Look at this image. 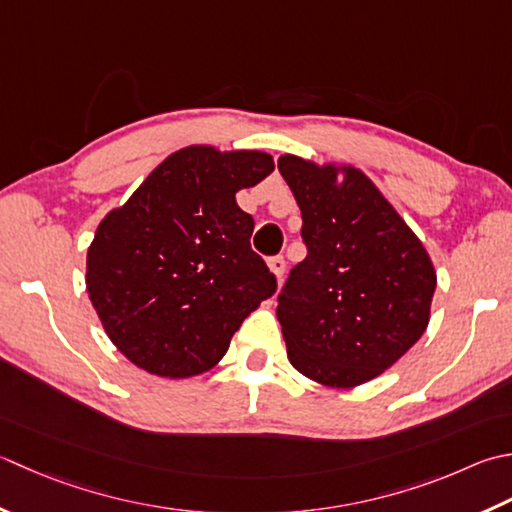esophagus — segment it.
Instances as JSON below:
<instances>
[{"label":"esophagus","instance_id":"esophagus-1","mask_svg":"<svg viewBox=\"0 0 512 512\" xmlns=\"http://www.w3.org/2000/svg\"><path fill=\"white\" fill-rule=\"evenodd\" d=\"M268 266H270V270H273V273H275L277 282H282V277H284V270H286V259H284V257H270Z\"/></svg>","mask_w":512,"mask_h":512}]
</instances>
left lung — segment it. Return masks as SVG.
Listing matches in <instances>:
<instances>
[{"label": "left lung", "instance_id": "1", "mask_svg": "<svg viewBox=\"0 0 512 512\" xmlns=\"http://www.w3.org/2000/svg\"><path fill=\"white\" fill-rule=\"evenodd\" d=\"M308 248L277 297L288 359L317 384L353 388L424 335L437 286L424 244L355 166L282 155Z\"/></svg>", "mask_w": 512, "mask_h": 512}]
</instances>
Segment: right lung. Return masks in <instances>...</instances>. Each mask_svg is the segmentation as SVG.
I'll use <instances>...</instances> for the list:
<instances>
[{"instance_id": "right-lung-1", "label": "right lung", "mask_w": 512, "mask_h": 512, "mask_svg": "<svg viewBox=\"0 0 512 512\" xmlns=\"http://www.w3.org/2000/svg\"><path fill=\"white\" fill-rule=\"evenodd\" d=\"M273 170L259 150L188 146L97 226L86 290L110 342L135 366L170 379L206 373L275 293V275L250 248L253 217L235 202Z\"/></svg>"}]
</instances>
